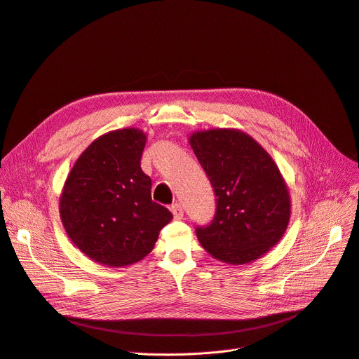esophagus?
Wrapping results in <instances>:
<instances>
[{"label": "esophagus", "mask_w": 359, "mask_h": 359, "mask_svg": "<svg viewBox=\"0 0 359 359\" xmlns=\"http://www.w3.org/2000/svg\"><path fill=\"white\" fill-rule=\"evenodd\" d=\"M170 210H171V212H173V217L176 218V220H180V218H183V208H182L179 202H175V204L170 207Z\"/></svg>", "instance_id": "obj_1"}]
</instances>
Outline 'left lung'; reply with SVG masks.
Returning <instances> with one entry per match:
<instances>
[{"instance_id":"8db88e82","label":"left lung","mask_w":359,"mask_h":359,"mask_svg":"<svg viewBox=\"0 0 359 359\" xmlns=\"http://www.w3.org/2000/svg\"><path fill=\"white\" fill-rule=\"evenodd\" d=\"M189 142L217 196L210 224L195 229L201 245L233 266L270 251L287 227L290 199L267 151L230 129L196 132Z\"/></svg>"}]
</instances>
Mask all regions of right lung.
<instances>
[{
	"mask_svg": "<svg viewBox=\"0 0 359 359\" xmlns=\"http://www.w3.org/2000/svg\"><path fill=\"white\" fill-rule=\"evenodd\" d=\"M147 136L137 129L108 132L77 158L60 198V215L72 242L108 267L147 257L173 214L151 198L141 168Z\"/></svg>",
	"mask_w": 359,
	"mask_h": 359,
	"instance_id": "right-lung-1",
	"label": "right lung"
}]
</instances>
